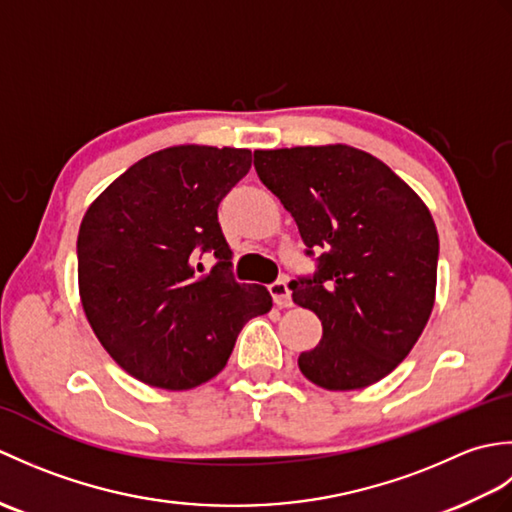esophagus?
<instances>
[{
  "instance_id": "34e87169",
  "label": "esophagus",
  "mask_w": 512,
  "mask_h": 512,
  "mask_svg": "<svg viewBox=\"0 0 512 512\" xmlns=\"http://www.w3.org/2000/svg\"><path fill=\"white\" fill-rule=\"evenodd\" d=\"M270 295H273V301L277 308H290L292 306V295H290V288H288V281L286 279H277L275 284L268 286Z\"/></svg>"
}]
</instances>
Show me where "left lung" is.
<instances>
[{
  "instance_id": "obj_1",
  "label": "left lung",
  "mask_w": 512,
  "mask_h": 512,
  "mask_svg": "<svg viewBox=\"0 0 512 512\" xmlns=\"http://www.w3.org/2000/svg\"><path fill=\"white\" fill-rule=\"evenodd\" d=\"M259 180L295 217L317 273L290 281L317 314L319 345L301 374L330 391L394 372L427 325L438 277V231L416 191L385 162L347 145L255 151Z\"/></svg>"
}]
</instances>
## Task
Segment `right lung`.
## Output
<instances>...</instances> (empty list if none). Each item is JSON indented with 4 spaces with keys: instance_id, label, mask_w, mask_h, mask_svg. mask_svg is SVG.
Here are the masks:
<instances>
[{
    "instance_id": "right-lung-1",
    "label": "right lung",
    "mask_w": 512,
    "mask_h": 512,
    "mask_svg": "<svg viewBox=\"0 0 512 512\" xmlns=\"http://www.w3.org/2000/svg\"><path fill=\"white\" fill-rule=\"evenodd\" d=\"M250 162L248 149H162L116 178L83 217L85 317L107 354L151 387L191 389L220 374L244 323L273 308L264 286L233 279L217 222ZM204 252L218 262L200 276Z\"/></svg>"
}]
</instances>
